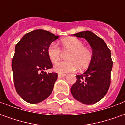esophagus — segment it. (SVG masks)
<instances>
[{
	"label": "esophagus",
	"mask_w": 125,
	"mask_h": 125,
	"mask_svg": "<svg viewBox=\"0 0 125 125\" xmlns=\"http://www.w3.org/2000/svg\"><path fill=\"white\" fill-rule=\"evenodd\" d=\"M65 76H66L65 74H62V73H59V74H58L59 78H63V77H65Z\"/></svg>",
	"instance_id": "obj_1"
}]
</instances>
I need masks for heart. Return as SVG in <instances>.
Segmentation results:
<instances>
[{"instance_id": "b5f03b06", "label": "heart", "mask_w": 125, "mask_h": 125, "mask_svg": "<svg viewBox=\"0 0 125 125\" xmlns=\"http://www.w3.org/2000/svg\"><path fill=\"white\" fill-rule=\"evenodd\" d=\"M60 43L63 53L68 52L65 55L67 60L55 64V71L60 73H65L75 71L77 68L82 70L89 66L92 53L89 48L84 46L81 40L76 37H68L62 39ZM47 53L50 61L53 63H57L62 56L60 47L55 43L49 45Z\"/></svg>"}]
</instances>
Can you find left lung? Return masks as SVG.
Segmentation results:
<instances>
[{
    "mask_svg": "<svg viewBox=\"0 0 125 125\" xmlns=\"http://www.w3.org/2000/svg\"><path fill=\"white\" fill-rule=\"evenodd\" d=\"M72 36L84 38L89 43L92 57L87 70L76 76L77 80L71 87V93L82 103L93 104L104 96L110 86L113 68L111 52L104 41L91 31H82Z\"/></svg>",
    "mask_w": 125,
    "mask_h": 125,
    "instance_id": "left-lung-1",
    "label": "left lung"
}]
</instances>
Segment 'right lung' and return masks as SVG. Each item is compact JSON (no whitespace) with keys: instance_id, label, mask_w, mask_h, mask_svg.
Returning <instances> with one entry per match:
<instances>
[{"instance_id":"1","label":"right lung","mask_w":125,"mask_h":125,"mask_svg":"<svg viewBox=\"0 0 125 125\" xmlns=\"http://www.w3.org/2000/svg\"><path fill=\"white\" fill-rule=\"evenodd\" d=\"M59 37L37 29L25 34L16 45L12 61L13 80L17 94L26 102L37 104L52 94L58 76L44 70L53 66L47 50Z\"/></svg>"}]
</instances>
